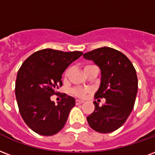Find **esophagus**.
Wrapping results in <instances>:
<instances>
[{"mask_svg": "<svg viewBox=\"0 0 155 155\" xmlns=\"http://www.w3.org/2000/svg\"><path fill=\"white\" fill-rule=\"evenodd\" d=\"M83 102H84V101H82V100H79V99H77V100H76V101H75V103L77 104H81V103H83Z\"/></svg>", "mask_w": 155, "mask_h": 155, "instance_id": "obj_1", "label": "esophagus"}]
</instances>
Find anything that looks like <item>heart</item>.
<instances>
[{"label":"heart","instance_id":"obj_1","mask_svg":"<svg viewBox=\"0 0 155 155\" xmlns=\"http://www.w3.org/2000/svg\"><path fill=\"white\" fill-rule=\"evenodd\" d=\"M93 65H87L86 67H84V70L87 69L88 67H92ZM68 73H69V69H67L64 73V77L67 78V75H68ZM88 92V89H85V88H73L72 90H71V93L74 94L75 96L77 97H84L85 96V94Z\"/></svg>","mask_w":155,"mask_h":155}]
</instances>
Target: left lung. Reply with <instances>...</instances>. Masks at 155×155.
I'll list each match as a JSON object with an SVG mask.
<instances>
[{
    "label": "left lung",
    "instance_id": "8db88e82",
    "mask_svg": "<svg viewBox=\"0 0 155 155\" xmlns=\"http://www.w3.org/2000/svg\"><path fill=\"white\" fill-rule=\"evenodd\" d=\"M83 56L100 67L101 84L95 98H106L101 106L93 101L95 110L87 121L96 132L112 133L124 124L133 109L138 88L136 70L124 54L110 47L94 49Z\"/></svg>",
    "mask_w": 155,
    "mask_h": 155
}]
</instances>
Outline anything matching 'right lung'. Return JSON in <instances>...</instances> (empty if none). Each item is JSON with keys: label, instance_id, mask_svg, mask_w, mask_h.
<instances>
[{"label": "right lung", "instance_id": "right-lung-1", "mask_svg": "<svg viewBox=\"0 0 155 155\" xmlns=\"http://www.w3.org/2000/svg\"><path fill=\"white\" fill-rule=\"evenodd\" d=\"M82 52L45 49L35 52L23 62L17 74L15 96L22 120L35 133L52 136L62 130L75 98L65 95L58 105L50 97L62 85V75Z\"/></svg>", "mask_w": 155, "mask_h": 155}]
</instances>
